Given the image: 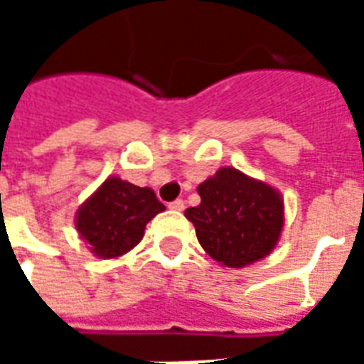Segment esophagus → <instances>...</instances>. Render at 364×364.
Instances as JSON below:
<instances>
[{"mask_svg":"<svg viewBox=\"0 0 364 364\" xmlns=\"http://www.w3.org/2000/svg\"><path fill=\"white\" fill-rule=\"evenodd\" d=\"M169 208H171V210H175V213H181L183 208H185V200L177 198V200H173V203H169Z\"/></svg>","mask_w":364,"mask_h":364,"instance_id":"1","label":"esophagus"}]
</instances>
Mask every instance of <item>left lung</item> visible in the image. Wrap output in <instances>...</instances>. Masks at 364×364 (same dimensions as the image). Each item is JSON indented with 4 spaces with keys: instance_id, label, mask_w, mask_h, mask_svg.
<instances>
[{
    "instance_id": "left-lung-1",
    "label": "left lung",
    "mask_w": 364,
    "mask_h": 364,
    "mask_svg": "<svg viewBox=\"0 0 364 364\" xmlns=\"http://www.w3.org/2000/svg\"><path fill=\"white\" fill-rule=\"evenodd\" d=\"M200 205L185 210L198 244L222 267L265 259L284 228V200L273 185L236 167H220L197 187Z\"/></svg>"
}]
</instances>
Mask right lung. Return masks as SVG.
Returning a JSON list of instances; mask_svg holds the SVG:
<instances>
[{
	"label": "right lung",
	"instance_id": "1",
	"mask_svg": "<svg viewBox=\"0 0 364 364\" xmlns=\"http://www.w3.org/2000/svg\"><path fill=\"white\" fill-rule=\"evenodd\" d=\"M164 210L150 187L111 175L80 205L74 226L95 257L119 259L142 242L146 224Z\"/></svg>",
	"mask_w": 364,
	"mask_h": 364
}]
</instances>
